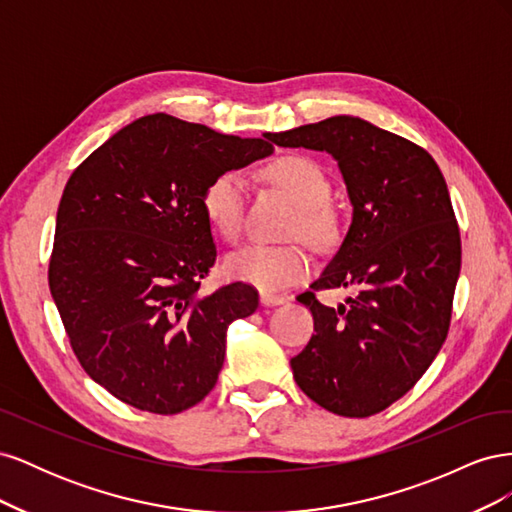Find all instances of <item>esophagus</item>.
Instances as JSON below:
<instances>
[{
	"instance_id": "1",
	"label": "esophagus",
	"mask_w": 512,
	"mask_h": 512,
	"mask_svg": "<svg viewBox=\"0 0 512 512\" xmlns=\"http://www.w3.org/2000/svg\"><path fill=\"white\" fill-rule=\"evenodd\" d=\"M260 303L262 305H282V303H286V299L280 297V294H273V292H260Z\"/></svg>"
}]
</instances>
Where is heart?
<instances>
[{"label":"heart","mask_w":512,"mask_h":512,"mask_svg":"<svg viewBox=\"0 0 512 512\" xmlns=\"http://www.w3.org/2000/svg\"><path fill=\"white\" fill-rule=\"evenodd\" d=\"M262 177L284 190L297 205L290 237H303L316 247H329L337 239V215L329 207L331 181L316 160L303 153H286L262 166ZM200 205L222 239L237 241L245 213V181L237 170L213 175L200 196ZM309 265L312 262L299 243H250L224 260V271L232 280L260 290H280L305 280Z\"/></svg>","instance_id":"1"}]
</instances>
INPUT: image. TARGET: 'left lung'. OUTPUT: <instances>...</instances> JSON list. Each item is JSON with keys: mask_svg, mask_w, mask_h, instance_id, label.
<instances>
[{"mask_svg": "<svg viewBox=\"0 0 512 512\" xmlns=\"http://www.w3.org/2000/svg\"><path fill=\"white\" fill-rule=\"evenodd\" d=\"M271 141L331 153L352 203L342 247L297 297L316 333L290 359L292 376L333 414H378L421 380L451 327L461 237L446 181L423 147L359 117H329ZM339 285L357 290L346 304L315 299L316 289Z\"/></svg>", "mask_w": 512, "mask_h": 512, "instance_id": "obj_1", "label": "left lung"}]
</instances>
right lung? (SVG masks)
Returning <instances> with one entry per match:
<instances>
[{
    "instance_id": "right-lung-1",
    "label": "right lung",
    "mask_w": 512,
    "mask_h": 512,
    "mask_svg": "<svg viewBox=\"0 0 512 512\" xmlns=\"http://www.w3.org/2000/svg\"><path fill=\"white\" fill-rule=\"evenodd\" d=\"M271 143V132L239 138L158 113L68 179L49 288L81 367L123 404L177 414L218 382L228 324L256 312L258 292L243 282L200 292L218 256L200 196Z\"/></svg>"
}]
</instances>
